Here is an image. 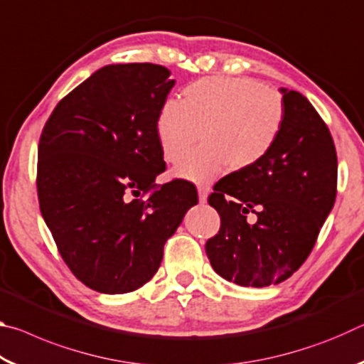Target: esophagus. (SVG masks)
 Wrapping results in <instances>:
<instances>
[{
  "mask_svg": "<svg viewBox=\"0 0 364 364\" xmlns=\"http://www.w3.org/2000/svg\"><path fill=\"white\" fill-rule=\"evenodd\" d=\"M208 193H210V188H208V186H199V188H197V194H199V202H200V204H205Z\"/></svg>",
  "mask_w": 364,
  "mask_h": 364,
  "instance_id": "obj_1",
  "label": "esophagus"
}]
</instances>
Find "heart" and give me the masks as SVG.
Listing matches in <instances>:
<instances>
[{"instance_id":"heart-1","label":"heart","mask_w":364,"mask_h":364,"mask_svg":"<svg viewBox=\"0 0 364 364\" xmlns=\"http://www.w3.org/2000/svg\"><path fill=\"white\" fill-rule=\"evenodd\" d=\"M284 101L274 88L242 77H207L188 85L181 102L167 100L159 110L156 134L173 175L194 183L254 167L268 156L284 125Z\"/></svg>"}]
</instances>
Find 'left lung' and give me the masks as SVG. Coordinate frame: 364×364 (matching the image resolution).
Segmentation results:
<instances>
[{
    "label": "left lung",
    "instance_id": "8db88e82",
    "mask_svg": "<svg viewBox=\"0 0 364 364\" xmlns=\"http://www.w3.org/2000/svg\"><path fill=\"white\" fill-rule=\"evenodd\" d=\"M284 125L254 167L232 171L208 197L221 226L205 252L213 269L244 287L279 284L310 255L337 193V154L310 101L281 88ZM255 213L254 222L247 220Z\"/></svg>",
    "mask_w": 364,
    "mask_h": 364
}]
</instances>
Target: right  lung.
<instances>
[{"label": "right lung", "mask_w": 364, "mask_h": 364, "mask_svg": "<svg viewBox=\"0 0 364 364\" xmlns=\"http://www.w3.org/2000/svg\"><path fill=\"white\" fill-rule=\"evenodd\" d=\"M175 80L156 64L96 70L53 110L38 144L40 210L67 267L102 294L136 291L197 204L188 181L156 189L165 171L156 122ZM152 190L146 203L133 200Z\"/></svg>", "instance_id": "obj_1"}]
</instances>
